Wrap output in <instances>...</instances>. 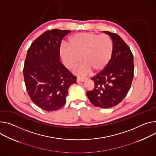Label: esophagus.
Returning a JSON list of instances; mask_svg holds the SVG:
<instances>
[{"instance_id":"34e87169","label":"esophagus","mask_w":156,"mask_h":156,"mask_svg":"<svg viewBox=\"0 0 156 156\" xmlns=\"http://www.w3.org/2000/svg\"><path fill=\"white\" fill-rule=\"evenodd\" d=\"M87 80V78H84V77H78L76 79L77 82H83Z\"/></svg>"}]
</instances>
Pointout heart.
I'll list each match as a JSON object with an SVG mask.
<instances>
[{
  "mask_svg": "<svg viewBox=\"0 0 156 156\" xmlns=\"http://www.w3.org/2000/svg\"><path fill=\"white\" fill-rule=\"evenodd\" d=\"M113 53V42L107 34L78 33L71 37L68 45H62L60 55L66 66L74 69L82 61L84 63L76 71L79 75H86L91 69L102 71L108 65Z\"/></svg>",
  "mask_w": 156,
  "mask_h": 156,
  "instance_id": "1",
  "label": "heart"
}]
</instances>
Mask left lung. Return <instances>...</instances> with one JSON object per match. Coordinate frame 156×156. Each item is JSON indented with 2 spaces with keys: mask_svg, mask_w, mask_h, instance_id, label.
<instances>
[{
  "mask_svg": "<svg viewBox=\"0 0 156 156\" xmlns=\"http://www.w3.org/2000/svg\"><path fill=\"white\" fill-rule=\"evenodd\" d=\"M113 42V53L108 65L91 78L94 88L87 92L96 107L110 108L122 101L128 93L134 76L133 54L116 34L104 31Z\"/></svg>",
  "mask_w": 156,
  "mask_h": 156,
  "instance_id": "8db88e82",
  "label": "left lung"
}]
</instances>
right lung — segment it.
Returning <instances> with one entry per match:
<instances>
[{
    "mask_svg": "<svg viewBox=\"0 0 156 156\" xmlns=\"http://www.w3.org/2000/svg\"><path fill=\"white\" fill-rule=\"evenodd\" d=\"M70 32L46 31L33 41L27 51L23 70L27 91L38 107L47 111L62 108L69 87L76 83V76L60 61L62 40Z\"/></svg>",
    "mask_w": 156,
    "mask_h": 156,
    "instance_id": "right-lung-1",
    "label": "right lung"
}]
</instances>
